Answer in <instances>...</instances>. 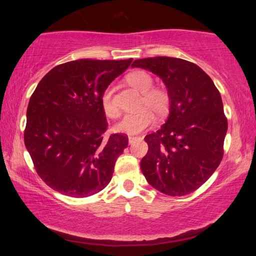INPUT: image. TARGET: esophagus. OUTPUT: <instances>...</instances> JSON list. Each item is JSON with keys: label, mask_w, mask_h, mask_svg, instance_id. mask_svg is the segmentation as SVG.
Wrapping results in <instances>:
<instances>
[{"label": "esophagus", "mask_w": 256, "mask_h": 256, "mask_svg": "<svg viewBox=\"0 0 256 256\" xmlns=\"http://www.w3.org/2000/svg\"><path fill=\"white\" fill-rule=\"evenodd\" d=\"M138 138H138V136H128V143L132 144V143H134L135 140H138Z\"/></svg>", "instance_id": "34e87169"}]
</instances>
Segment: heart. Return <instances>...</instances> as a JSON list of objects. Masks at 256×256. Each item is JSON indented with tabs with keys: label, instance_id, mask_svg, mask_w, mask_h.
<instances>
[{
	"label": "heart",
	"instance_id": "b5f03b06",
	"mask_svg": "<svg viewBox=\"0 0 256 256\" xmlns=\"http://www.w3.org/2000/svg\"><path fill=\"white\" fill-rule=\"evenodd\" d=\"M126 80L130 86L142 92L140 106L146 108L125 114L121 121L116 125V130L118 132L134 135L145 131L153 125L155 118L152 110L158 116H165L170 108V96L164 89L157 86L153 88V77L144 70L131 72L128 76ZM101 106L103 112L108 118H116L120 116V108L114 101V89L112 86H108L102 92Z\"/></svg>",
	"mask_w": 256,
	"mask_h": 256
}]
</instances>
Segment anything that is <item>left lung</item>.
Segmentation results:
<instances>
[{
	"mask_svg": "<svg viewBox=\"0 0 256 256\" xmlns=\"http://www.w3.org/2000/svg\"><path fill=\"white\" fill-rule=\"evenodd\" d=\"M132 68L157 74L170 96V116L145 136L140 160L146 180L158 192L184 196L204 184L220 165L228 120L219 90L194 62L172 57L136 59Z\"/></svg>",
	"mask_w": 256,
	"mask_h": 256,
	"instance_id": "left-lung-1",
	"label": "left lung"
}]
</instances>
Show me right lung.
I'll list each match as a JSON object with an SVG mask.
<instances>
[{
	"instance_id": "add662e5",
	"label": "right lung",
	"mask_w": 256,
	"mask_h": 256,
	"mask_svg": "<svg viewBox=\"0 0 256 256\" xmlns=\"http://www.w3.org/2000/svg\"><path fill=\"white\" fill-rule=\"evenodd\" d=\"M133 59H79L58 64L40 84L26 112L24 142L47 186L74 198L89 197L110 182L124 134L104 138L101 96Z\"/></svg>"
}]
</instances>
